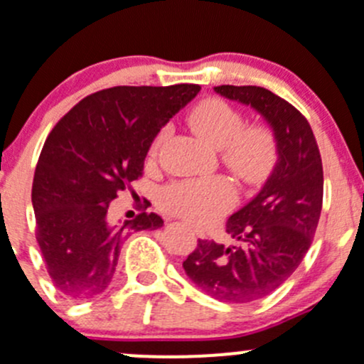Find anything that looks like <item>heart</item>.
<instances>
[{"label":"heart","instance_id":"heart-1","mask_svg":"<svg viewBox=\"0 0 364 364\" xmlns=\"http://www.w3.org/2000/svg\"><path fill=\"white\" fill-rule=\"evenodd\" d=\"M193 132L222 151L224 164L245 181H257L274 160V139L263 126H245L242 112L228 101L210 97L197 105L190 114ZM168 136L164 128L149 147V160L160 153ZM165 208L196 222L213 220L235 200V190L225 179L186 178L168 183L161 192Z\"/></svg>","mask_w":364,"mask_h":364}]
</instances>
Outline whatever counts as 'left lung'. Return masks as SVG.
<instances>
[{
    "label": "left lung",
    "mask_w": 364,
    "mask_h": 364,
    "mask_svg": "<svg viewBox=\"0 0 364 364\" xmlns=\"http://www.w3.org/2000/svg\"><path fill=\"white\" fill-rule=\"evenodd\" d=\"M215 92L259 112L277 144L270 178L225 224L236 245L199 240L183 261L210 297L243 304L279 288L311 247L323 200L322 158L308 119L283 97L254 85H220Z\"/></svg>",
    "instance_id": "8db88e82"
}]
</instances>
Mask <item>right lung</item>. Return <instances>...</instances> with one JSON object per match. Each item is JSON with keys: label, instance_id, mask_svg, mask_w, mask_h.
Listing matches in <instances>:
<instances>
[{"label": "right lung", "instance_id": "add662e5", "mask_svg": "<svg viewBox=\"0 0 364 364\" xmlns=\"http://www.w3.org/2000/svg\"><path fill=\"white\" fill-rule=\"evenodd\" d=\"M199 85L112 87L74 105L46 139L31 186L35 236L56 290L83 301L107 290L124 240L161 228L156 213L108 222V204L142 178L161 126Z\"/></svg>", "mask_w": 364, "mask_h": 364}]
</instances>
